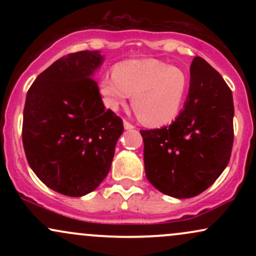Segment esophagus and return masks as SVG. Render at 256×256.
<instances>
[{
    "label": "esophagus",
    "instance_id": "esophagus-1",
    "mask_svg": "<svg viewBox=\"0 0 256 256\" xmlns=\"http://www.w3.org/2000/svg\"><path fill=\"white\" fill-rule=\"evenodd\" d=\"M124 128H125V130H132V128H134V126L130 124L128 122H126V120H124Z\"/></svg>",
    "mask_w": 256,
    "mask_h": 256
}]
</instances>
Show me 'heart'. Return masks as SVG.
Here are the masks:
<instances>
[{"instance_id":"heart-1","label":"heart","mask_w":256,"mask_h":256,"mask_svg":"<svg viewBox=\"0 0 256 256\" xmlns=\"http://www.w3.org/2000/svg\"><path fill=\"white\" fill-rule=\"evenodd\" d=\"M189 74L156 58L118 64L113 73L98 79V91L108 110L124 107L132 95V107L140 122L161 126L178 116L189 91Z\"/></svg>"}]
</instances>
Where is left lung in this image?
<instances>
[{"label": "left lung", "mask_w": 256, "mask_h": 256, "mask_svg": "<svg viewBox=\"0 0 256 256\" xmlns=\"http://www.w3.org/2000/svg\"><path fill=\"white\" fill-rule=\"evenodd\" d=\"M234 100L228 84L202 58L190 66L184 110L170 126L140 130L146 179L158 192L190 198L228 166L234 144Z\"/></svg>", "instance_id": "left-lung-1"}]
</instances>
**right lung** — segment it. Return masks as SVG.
I'll use <instances>...</instances> for the list:
<instances>
[{
    "instance_id": "1",
    "label": "right lung",
    "mask_w": 256,
    "mask_h": 256,
    "mask_svg": "<svg viewBox=\"0 0 256 256\" xmlns=\"http://www.w3.org/2000/svg\"><path fill=\"white\" fill-rule=\"evenodd\" d=\"M100 52H78L55 61L26 95L22 144L32 171L48 188L80 198L110 170L122 120L106 110L92 74Z\"/></svg>"
}]
</instances>
